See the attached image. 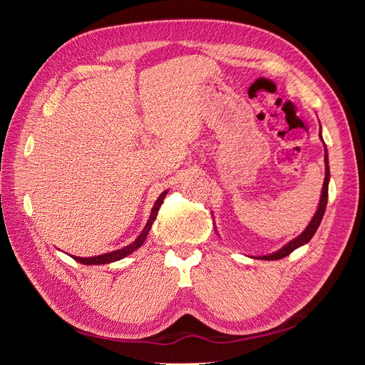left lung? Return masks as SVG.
<instances>
[{
  "label": "left lung",
  "instance_id": "left-lung-1",
  "mask_svg": "<svg viewBox=\"0 0 365 365\" xmlns=\"http://www.w3.org/2000/svg\"><path fill=\"white\" fill-rule=\"evenodd\" d=\"M319 138L323 140L322 137V132H319ZM324 143V141H323ZM324 165H326V176H324V184H323V190H322V197H319V204H318V208L317 212L312 217L311 222H309V225L306 227V230L303 231V233L295 237L294 240L288 242L283 248H280L279 251H275L272 254H268V256H260L259 259L260 260H279V259H283L286 256H289V254L297 250L298 247H303L304 244H307L309 240H311L315 235V231L318 230L319 224H322V219L324 216V212H326V205H327V196H329V180H330V172H329V158H327V149H326V145H324Z\"/></svg>",
  "mask_w": 365,
  "mask_h": 365
}]
</instances>
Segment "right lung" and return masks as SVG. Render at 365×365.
<instances>
[{
  "instance_id": "obj_1",
  "label": "right lung",
  "mask_w": 365,
  "mask_h": 365,
  "mask_svg": "<svg viewBox=\"0 0 365 365\" xmlns=\"http://www.w3.org/2000/svg\"><path fill=\"white\" fill-rule=\"evenodd\" d=\"M165 195H168V190L163 192L160 196L157 202L153 204V208L150 212V216H149V220L146 222V227L143 228V231L140 233V236L132 242V244H129L128 247L121 248V250H117V251H111V252H106V254H101V256H94V257H76V256H71L76 262L79 263H83V264H105V263H111V262H117L120 259H125L126 256H129V254L134 252L137 248H140L143 245V242L146 240L148 235H149V230L153 224V220L157 219V215H158V210L163 204V200L165 197Z\"/></svg>"
}]
</instances>
